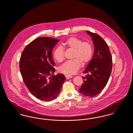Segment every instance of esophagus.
I'll list each match as a JSON object with an SVG mask.
<instances>
[{
	"mask_svg": "<svg viewBox=\"0 0 133 133\" xmlns=\"http://www.w3.org/2000/svg\"><path fill=\"white\" fill-rule=\"evenodd\" d=\"M65 77L66 78V79H69L70 78H71L72 77V76L71 75H65Z\"/></svg>",
	"mask_w": 133,
	"mask_h": 133,
	"instance_id": "1",
	"label": "esophagus"
}]
</instances>
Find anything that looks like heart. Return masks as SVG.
<instances>
[{
    "instance_id": "1",
    "label": "heart",
    "mask_w": 133,
    "mask_h": 133,
    "mask_svg": "<svg viewBox=\"0 0 133 133\" xmlns=\"http://www.w3.org/2000/svg\"><path fill=\"white\" fill-rule=\"evenodd\" d=\"M64 45L68 48L74 49L72 60H68L58 68L59 72L71 75L74 74L83 64L88 63L93 54V48L88 41H83L80 38L72 36L67 39ZM53 57L58 62L64 59V50L62 46H58L53 52Z\"/></svg>"
}]
</instances>
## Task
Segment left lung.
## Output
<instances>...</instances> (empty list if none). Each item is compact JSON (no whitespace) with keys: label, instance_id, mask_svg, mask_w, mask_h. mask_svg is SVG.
I'll return each instance as SVG.
<instances>
[{"label":"left lung","instance_id":"obj_1","mask_svg":"<svg viewBox=\"0 0 133 133\" xmlns=\"http://www.w3.org/2000/svg\"><path fill=\"white\" fill-rule=\"evenodd\" d=\"M91 36L95 47L94 55L83 73V83L79 89L82 95L93 97L98 94L107 84L112 68V57L109 46L97 34L86 31Z\"/></svg>","mask_w":133,"mask_h":133}]
</instances>
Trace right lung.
<instances>
[{
    "mask_svg": "<svg viewBox=\"0 0 133 133\" xmlns=\"http://www.w3.org/2000/svg\"><path fill=\"white\" fill-rule=\"evenodd\" d=\"M58 42L48 37L36 38L26 46L20 59V71L26 87L42 101L56 98L65 81L62 74L50 76L55 71L52 51Z\"/></svg>",
    "mask_w": 133,
    "mask_h": 133,
    "instance_id": "right-lung-1",
    "label": "right lung"
}]
</instances>
